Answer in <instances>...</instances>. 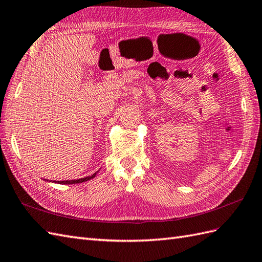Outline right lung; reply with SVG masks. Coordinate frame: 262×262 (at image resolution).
<instances>
[{
  "label": "right lung",
  "instance_id": "add662e5",
  "mask_svg": "<svg viewBox=\"0 0 262 262\" xmlns=\"http://www.w3.org/2000/svg\"><path fill=\"white\" fill-rule=\"evenodd\" d=\"M96 176V172L93 173L92 176L89 177H85V178H80V179H74V180H62V182H53V183H57V184H62V185H72V184H79V183H84L87 182V180H90L92 178H94ZM52 182V180H50Z\"/></svg>",
  "mask_w": 262,
  "mask_h": 262
}]
</instances>
